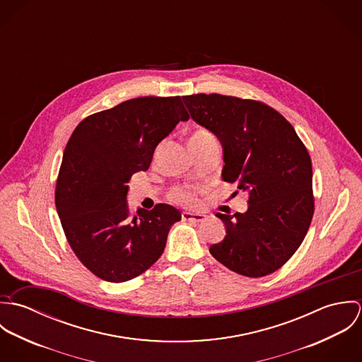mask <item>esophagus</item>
<instances>
[{
	"instance_id": "1",
	"label": "esophagus",
	"mask_w": 362,
	"mask_h": 362,
	"mask_svg": "<svg viewBox=\"0 0 362 362\" xmlns=\"http://www.w3.org/2000/svg\"><path fill=\"white\" fill-rule=\"evenodd\" d=\"M182 220H188V221H204L206 218V214L204 213H195V211H182Z\"/></svg>"
}]
</instances>
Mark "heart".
Masks as SVG:
<instances>
[{"label":"heart","instance_id":"b5f03b06","mask_svg":"<svg viewBox=\"0 0 362 362\" xmlns=\"http://www.w3.org/2000/svg\"><path fill=\"white\" fill-rule=\"evenodd\" d=\"M211 142H217L216 136L204 128L194 131L192 135L189 136V145H202ZM171 199L181 205H192L197 201V195L195 191L191 188H175L171 192Z\"/></svg>","mask_w":362,"mask_h":362}]
</instances>
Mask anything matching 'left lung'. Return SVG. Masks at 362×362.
<instances>
[{"label": "left lung", "mask_w": 362, "mask_h": 362, "mask_svg": "<svg viewBox=\"0 0 362 362\" xmlns=\"http://www.w3.org/2000/svg\"><path fill=\"white\" fill-rule=\"evenodd\" d=\"M192 119L223 148L226 182L248 192V209L217 213L226 237L210 254L230 270L262 277L280 269L304 241L313 216L312 163L293 125L274 108L233 96H184Z\"/></svg>", "instance_id": "8db88e82"}]
</instances>
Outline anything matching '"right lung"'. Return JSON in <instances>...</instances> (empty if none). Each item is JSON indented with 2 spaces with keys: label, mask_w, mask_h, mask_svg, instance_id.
Here are the masks:
<instances>
[{
  "label": "right lung",
  "mask_w": 362,
  "mask_h": 362,
  "mask_svg": "<svg viewBox=\"0 0 362 362\" xmlns=\"http://www.w3.org/2000/svg\"><path fill=\"white\" fill-rule=\"evenodd\" d=\"M189 115L175 98H138L92 114L72 132L62 156L55 206L78 259L111 283L131 280L161 257L175 207L128 204L132 174L146 171L156 146Z\"/></svg>",
  "instance_id": "obj_1"
}]
</instances>
